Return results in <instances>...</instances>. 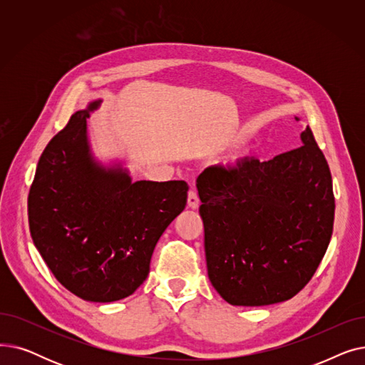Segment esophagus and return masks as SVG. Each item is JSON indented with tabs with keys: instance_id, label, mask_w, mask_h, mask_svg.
Returning a JSON list of instances; mask_svg holds the SVG:
<instances>
[{
	"instance_id": "34e87169",
	"label": "esophagus",
	"mask_w": 365,
	"mask_h": 365,
	"mask_svg": "<svg viewBox=\"0 0 365 365\" xmlns=\"http://www.w3.org/2000/svg\"><path fill=\"white\" fill-rule=\"evenodd\" d=\"M187 205H189V208H192V210L200 207V198H198L195 190H189V194H187Z\"/></svg>"
}]
</instances>
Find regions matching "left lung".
<instances>
[{"label":"left lung","instance_id":"1","mask_svg":"<svg viewBox=\"0 0 365 365\" xmlns=\"http://www.w3.org/2000/svg\"><path fill=\"white\" fill-rule=\"evenodd\" d=\"M300 140L269 161L208 167L197 179L208 278L234 306L292 299L327 252L336 207L331 173L309 127Z\"/></svg>","mask_w":365,"mask_h":365}]
</instances>
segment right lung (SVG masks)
<instances>
[{"label":"right lung","mask_w":365,"mask_h":365,"mask_svg":"<svg viewBox=\"0 0 365 365\" xmlns=\"http://www.w3.org/2000/svg\"><path fill=\"white\" fill-rule=\"evenodd\" d=\"M76 110L48 142L28 197L29 231L41 257L66 290L109 303L136 292L167 226L186 205L183 180L133 182L123 163L96 160L87 118Z\"/></svg>","instance_id":"right-lung-1"}]
</instances>
